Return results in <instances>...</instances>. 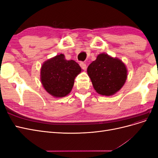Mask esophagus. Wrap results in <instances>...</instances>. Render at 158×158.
Segmentation results:
<instances>
[{
    "label": "esophagus",
    "instance_id": "1",
    "mask_svg": "<svg viewBox=\"0 0 158 158\" xmlns=\"http://www.w3.org/2000/svg\"><path fill=\"white\" fill-rule=\"evenodd\" d=\"M80 66H81V68H82L83 70H85V69H86V68H87L86 64H85L84 63H82H82H80Z\"/></svg>",
    "mask_w": 158,
    "mask_h": 158
}]
</instances>
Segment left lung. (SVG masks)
I'll return each instance as SVG.
<instances>
[{"label":"left lung","mask_w":158,"mask_h":158,"mask_svg":"<svg viewBox=\"0 0 158 158\" xmlns=\"http://www.w3.org/2000/svg\"><path fill=\"white\" fill-rule=\"evenodd\" d=\"M88 74L96 92L109 96L117 92L127 78V68L123 62L107 54H99L88 67Z\"/></svg>","instance_id":"obj_1"}]
</instances>
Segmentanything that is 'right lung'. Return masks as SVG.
<instances>
[{
	"label": "right lung",
	"instance_id": "add662e5",
	"mask_svg": "<svg viewBox=\"0 0 158 158\" xmlns=\"http://www.w3.org/2000/svg\"><path fill=\"white\" fill-rule=\"evenodd\" d=\"M81 72L80 65L67 60L63 54L45 61L41 66V80L45 90L56 98L64 97L73 88L74 78Z\"/></svg>",
	"mask_w": 158,
	"mask_h": 158
}]
</instances>
